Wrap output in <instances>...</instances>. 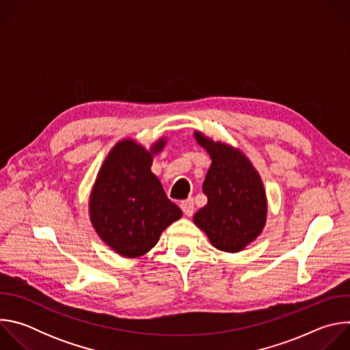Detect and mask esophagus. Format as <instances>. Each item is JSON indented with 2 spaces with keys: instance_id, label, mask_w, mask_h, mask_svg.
I'll return each instance as SVG.
<instances>
[{
  "instance_id": "34e87169",
  "label": "esophagus",
  "mask_w": 350,
  "mask_h": 350,
  "mask_svg": "<svg viewBox=\"0 0 350 350\" xmlns=\"http://www.w3.org/2000/svg\"><path fill=\"white\" fill-rule=\"evenodd\" d=\"M180 208H181V211L184 212L185 216H192V215H193V211H195V208H193V199H192V198L185 199V201L181 202Z\"/></svg>"
}]
</instances>
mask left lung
<instances>
[{
    "label": "left lung",
    "instance_id": "8db88e82",
    "mask_svg": "<svg viewBox=\"0 0 350 350\" xmlns=\"http://www.w3.org/2000/svg\"><path fill=\"white\" fill-rule=\"evenodd\" d=\"M196 142L212 158L202 189L208 204L193 223L223 252L235 254L255 241L266 224L267 198L263 181L239 149L195 131Z\"/></svg>",
    "mask_w": 350,
    "mask_h": 350
}]
</instances>
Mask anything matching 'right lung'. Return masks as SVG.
Returning a JSON list of instances; mask_svg holds the SVG:
<instances>
[{"instance_id":"right-lung-1","label":"right lung","mask_w":350,"mask_h":350,"mask_svg":"<svg viewBox=\"0 0 350 350\" xmlns=\"http://www.w3.org/2000/svg\"><path fill=\"white\" fill-rule=\"evenodd\" d=\"M165 144L161 138L146 151L134 139H122L98 172L90 195V220L99 238L120 256L145 255L162 231L183 216L151 172L152 157Z\"/></svg>"}]
</instances>
